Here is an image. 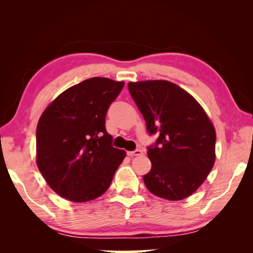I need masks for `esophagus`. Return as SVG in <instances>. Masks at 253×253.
<instances>
[{
    "label": "esophagus",
    "mask_w": 253,
    "mask_h": 253,
    "mask_svg": "<svg viewBox=\"0 0 253 253\" xmlns=\"http://www.w3.org/2000/svg\"><path fill=\"white\" fill-rule=\"evenodd\" d=\"M127 154H128V156H130V157L139 156V155H142V154H143V151H142V149H135V151L128 152Z\"/></svg>",
    "instance_id": "1"
}]
</instances>
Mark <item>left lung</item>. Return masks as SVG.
I'll return each instance as SVG.
<instances>
[{"label": "left lung", "instance_id": "8db88e82", "mask_svg": "<svg viewBox=\"0 0 253 253\" xmlns=\"http://www.w3.org/2000/svg\"><path fill=\"white\" fill-rule=\"evenodd\" d=\"M128 90L146 122L152 162L144 183L158 198L178 201L194 193L215 161V129L190 93L166 80L128 84Z\"/></svg>", "mask_w": 253, "mask_h": 253}]
</instances>
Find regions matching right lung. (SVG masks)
Segmentation results:
<instances>
[{"label":"right lung","instance_id":"obj_1","mask_svg":"<svg viewBox=\"0 0 253 253\" xmlns=\"http://www.w3.org/2000/svg\"><path fill=\"white\" fill-rule=\"evenodd\" d=\"M125 83L95 77L59 95L37 127V164L55 193L72 202L95 200L108 190L126 156L106 130L109 106Z\"/></svg>","mask_w":253,"mask_h":253}]
</instances>
